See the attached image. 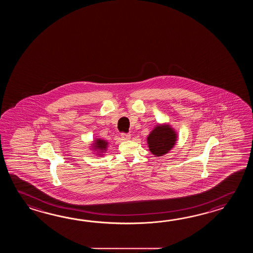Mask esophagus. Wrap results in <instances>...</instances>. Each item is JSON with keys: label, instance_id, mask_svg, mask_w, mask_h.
Returning a JSON list of instances; mask_svg holds the SVG:
<instances>
[{"label": "esophagus", "instance_id": "obj_1", "mask_svg": "<svg viewBox=\"0 0 253 253\" xmlns=\"http://www.w3.org/2000/svg\"><path fill=\"white\" fill-rule=\"evenodd\" d=\"M121 137L123 138V140H129L131 138V134H128V133H122Z\"/></svg>", "mask_w": 253, "mask_h": 253}]
</instances>
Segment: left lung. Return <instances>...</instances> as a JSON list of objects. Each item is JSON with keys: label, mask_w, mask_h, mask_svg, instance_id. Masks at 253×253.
Here are the masks:
<instances>
[{"label": "left lung", "mask_w": 253, "mask_h": 253, "mask_svg": "<svg viewBox=\"0 0 253 253\" xmlns=\"http://www.w3.org/2000/svg\"><path fill=\"white\" fill-rule=\"evenodd\" d=\"M177 134L169 125H158L147 137L151 153L156 156H164L175 145Z\"/></svg>", "instance_id": "8db88e82"}]
</instances>
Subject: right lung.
I'll return each mask as SVG.
<instances>
[{"mask_svg":"<svg viewBox=\"0 0 253 253\" xmlns=\"http://www.w3.org/2000/svg\"><path fill=\"white\" fill-rule=\"evenodd\" d=\"M107 145H108V142H106L105 140L96 139L93 144V147H94V149H97L99 154V153H103L104 151H106Z\"/></svg>","mask_w":253,"mask_h":253,"instance_id":"1","label":"right lung"}]
</instances>
